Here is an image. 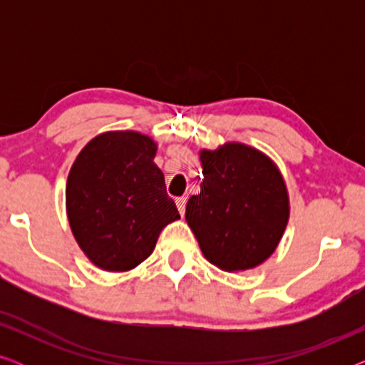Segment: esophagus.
<instances>
[{
	"label": "esophagus",
	"mask_w": 365,
	"mask_h": 365,
	"mask_svg": "<svg viewBox=\"0 0 365 365\" xmlns=\"http://www.w3.org/2000/svg\"><path fill=\"white\" fill-rule=\"evenodd\" d=\"M186 202H187V197L186 196H181L176 199V206H178V211L181 216H184V211H186Z\"/></svg>",
	"instance_id": "obj_1"
}]
</instances>
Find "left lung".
I'll return each mask as SVG.
<instances>
[{
    "label": "left lung",
    "instance_id": "1",
    "mask_svg": "<svg viewBox=\"0 0 365 365\" xmlns=\"http://www.w3.org/2000/svg\"><path fill=\"white\" fill-rule=\"evenodd\" d=\"M201 192L186 206V222L202 256L226 272L261 266L276 251L291 214L277 164L242 143L201 149Z\"/></svg>",
    "mask_w": 365,
    "mask_h": 365
}]
</instances>
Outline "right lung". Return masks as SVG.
I'll return each instance as SVG.
<instances>
[{"label": "right lung", "mask_w": 365, "mask_h": 365, "mask_svg": "<svg viewBox=\"0 0 365 365\" xmlns=\"http://www.w3.org/2000/svg\"><path fill=\"white\" fill-rule=\"evenodd\" d=\"M158 143L138 131H106L74 159L66 181V214L78 246L94 266L128 272L151 256L159 234L178 221Z\"/></svg>", "instance_id": "obj_1"}]
</instances>
